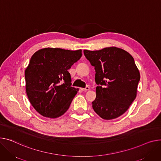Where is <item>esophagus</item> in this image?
Wrapping results in <instances>:
<instances>
[{
    "label": "esophagus",
    "instance_id": "obj_1",
    "mask_svg": "<svg viewBox=\"0 0 161 161\" xmlns=\"http://www.w3.org/2000/svg\"><path fill=\"white\" fill-rule=\"evenodd\" d=\"M80 89L82 91H89L90 89V87L87 86V87H86L85 88H80Z\"/></svg>",
    "mask_w": 161,
    "mask_h": 161
}]
</instances>
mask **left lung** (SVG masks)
Masks as SVG:
<instances>
[{
    "mask_svg": "<svg viewBox=\"0 0 161 161\" xmlns=\"http://www.w3.org/2000/svg\"><path fill=\"white\" fill-rule=\"evenodd\" d=\"M83 52L94 67L98 85L92 108L103 119H116L129 109L136 96L141 76L134 59L130 53L115 47Z\"/></svg>",
    "mask_w": 161,
    "mask_h": 161,
    "instance_id": "1",
    "label": "left lung"
}]
</instances>
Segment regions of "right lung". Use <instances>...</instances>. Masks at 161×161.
<instances>
[{"instance_id":"right-lung-1","label":"right lung","mask_w":161,"mask_h":161,"mask_svg":"<svg viewBox=\"0 0 161 161\" xmlns=\"http://www.w3.org/2000/svg\"><path fill=\"white\" fill-rule=\"evenodd\" d=\"M81 57V50H39L25 70L26 91L30 103L42 116L56 119L65 113L78 91L71 87L68 70Z\"/></svg>"}]
</instances>
